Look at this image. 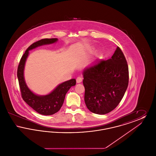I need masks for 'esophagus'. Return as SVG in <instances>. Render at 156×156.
<instances>
[{
  "label": "esophagus",
  "instance_id": "1",
  "mask_svg": "<svg viewBox=\"0 0 156 156\" xmlns=\"http://www.w3.org/2000/svg\"><path fill=\"white\" fill-rule=\"evenodd\" d=\"M76 81L77 83H81L82 81V78L80 77V76L77 77L76 79Z\"/></svg>",
  "mask_w": 156,
  "mask_h": 156
}]
</instances>
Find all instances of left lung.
I'll use <instances>...</instances> for the list:
<instances>
[{
    "mask_svg": "<svg viewBox=\"0 0 156 156\" xmlns=\"http://www.w3.org/2000/svg\"><path fill=\"white\" fill-rule=\"evenodd\" d=\"M84 100L89 111L105 115L113 111L125 95L129 83V68L119 47L111 58L98 61L83 71Z\"/></svg>",
    "mask_w": 156,
    "mask_h": 156,
    "instance_id": "1",
    "label": "left lung"
}]
</instances>
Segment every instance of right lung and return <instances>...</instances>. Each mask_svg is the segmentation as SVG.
I'll use <instances>...</instances> for the list:
<instances>
[{
    "label": "right lung",
    "mask_w": 156,
    "mask_h": 156,
    "mask_svg": "<svg viewBox=\"0 0 156 156\" xmlns=\"http://www.w3.org/2000/svg\"><path fill=\"white\" fill-rule=\"evenodd\" d=\"M57 40V38H44L33 43L23 55L17 68V75L23 99L34 111L43 115H51L59 111L68 90L75 85L76 80L71 79L64 82L58 85L50 94L40 96L34 94L27 87L24 78V68L29 50L43 45L54 43Z\"/></svg>",
    "instance_id": "right-lung-1"
}]
</instances>
